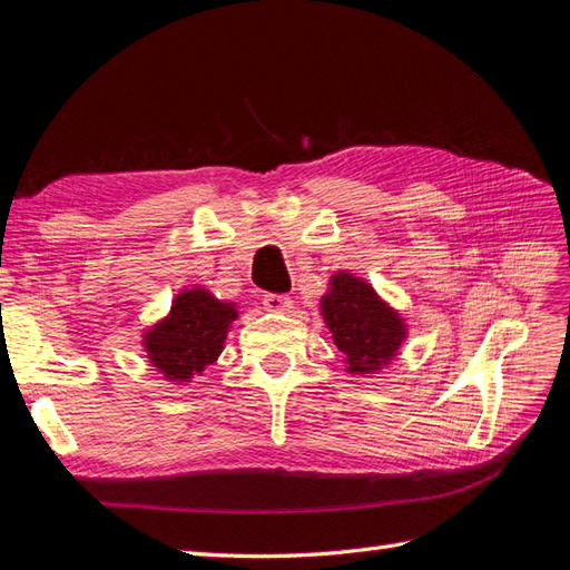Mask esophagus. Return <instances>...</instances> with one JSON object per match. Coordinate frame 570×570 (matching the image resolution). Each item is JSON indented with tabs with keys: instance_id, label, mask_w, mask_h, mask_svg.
Masks as SVG:
<instances>
[{
	"instance_id": "esophagus-1",
	"label": "esophagus",
	"mask_w": 570,
	"mask_h": 570,
	"mask_svg": "<svg viewBox=\"0 0 570 570\" xmlns=\"http://www.w3.org/2000/svg\"><path fill=\"white\" fill-rule=\"evenodd\" d=\"M264 306L268 312H278V314H289L292 308H295L287 295H264Z\"/></svg>"
}]
</instances>
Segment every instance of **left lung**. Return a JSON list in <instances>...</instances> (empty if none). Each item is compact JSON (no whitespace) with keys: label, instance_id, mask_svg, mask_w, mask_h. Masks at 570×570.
<instances>
[{"label":"left lung","instance_id":"left-lung-1","mask_svg":"<svg viewBox=\"0 0 570 570\" xmlns=\"http://www.w3.org/2000/svg\"><path fill=\"white\" fill-rule=\"evenodd\" d=\"M321 316L342 352L344 368L373 375L392 364L406 340L404 318L356 275L340 271L321 299Z\"/></svg>","mask_w":570,"mask_h":570}]
</instances>
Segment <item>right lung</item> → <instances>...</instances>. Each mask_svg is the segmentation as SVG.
Here are the masks:
<instances>
[{
  "instance_id": "1",
  "label": "right lung",
  "mask_w": 570,
  "mask_h": 570,
  "mask_svg": "<svg viewBox=\"0 0 570 570\" xmlns=\"http://www.w3.org/2000/svg\"><path fill=\"white\" fill-rule=\"evenodd\" d=\"M235 318L233 302H220L204 287L183 289L170 304L168 316L142 335L149 364L168 383H193V377L202 375L223 352Z\"/></svg>"
}]
</instances>
